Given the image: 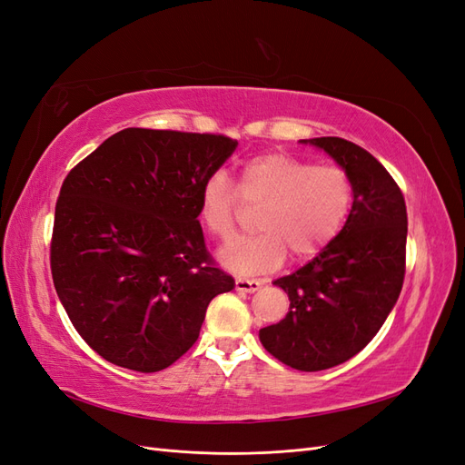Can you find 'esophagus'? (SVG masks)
<instances>
[{"instance_id":"1","label":"esophagus","mask_w":465,"mask_h":465,"mask_svg":"<svg viewBox=\"0 0 465 465\" xmlns=\"http://www.w3.org/2000/svg\"><path fill=\"white\" fill-rule=\"evenodd\" d=\"M234 287L238 292H254L262 287L260 279H244V277H236Z\"/></svg>"}]
</instances>
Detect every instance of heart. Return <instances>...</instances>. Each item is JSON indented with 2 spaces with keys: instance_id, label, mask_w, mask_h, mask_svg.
Instances as JSON below:
<instances>
[{
  "instance_id": "heart-1",
  "label": "heart",
  "mask_w": 465,
  "mask_h": 465,
  "mask_svg": "<svg viewBox=\"0 0 465 465\" xmlns=\"http://www.w3.org/2000/svg\"><path fill=\"white\" fill-rule=\"evenodd\" d=\"M355 202L353 178L341 164H312L285 151L252 157L241 171L238 190L224 173L205 178L198 213L221 242L238 234L242 203L262 207L258 236L221 252L236 273L272 272L285 262H304L326 250L341 232Z\"/></svg>"
}]
</instances>
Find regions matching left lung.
I'll return each mask as SVG.
<instances>
[{"instance_id": "left-lung-1", "label": "left lung", "mask_w": 465, "mask_h": 465, "mask_svg": "<svg viewBox=\"0 0 465 465\" xmlns=\"http://www.w3.org/2000/svg\"><path fill=\"white\" fill-rule=\"evenodd\" d=\"M311 143L351 174L355 202L326 250L273 281L289 294V312L262 328L260 341L277 361L302 372L345 362L382 328L401 292L407 241L403 193L386 168L341 137H316Z\"/></svg>"}]
</instances>
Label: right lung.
Here are the masks:
<instances>
[{"instance_id": "obj_1", "label": "right lung", "mask_w": 465, "mask_h": 465, "mask_svg": "<svg viewBox=\"0 0 465 465\" xmlns=\"http://www.w3.org/2000/svg\"><path fill=\"white\" fill-rule=\"evenodd\" d=\"M234 147L221 134L128 128L65 176L50 242L54 287L108 362L171 367L198 340L209 302L232 291L207 252L198 205Z\"/></svg>"}]
</instances>
